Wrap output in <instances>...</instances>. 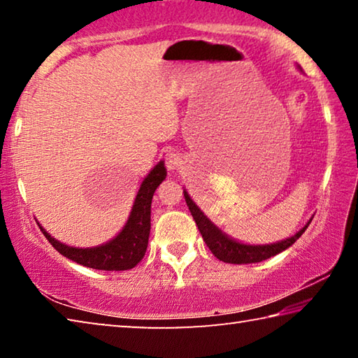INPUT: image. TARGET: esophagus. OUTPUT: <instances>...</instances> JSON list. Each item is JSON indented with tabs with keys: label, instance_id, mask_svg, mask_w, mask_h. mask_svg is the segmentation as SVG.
I'll list each match as a JSON object with an SVG mask.
<instances>
[{
	"label": "esophagus",
	"instance_id": "esophagus-1",
	"mask_svg": "<svg viewBox=\"0 0 358 358\" xmlns=\"http://www.w3.org/2000/svg\"><path fill=\"white\" fill-rule=\"evenodd\" d=\"M181 164H183V159H181L177 151H171V153L166 155V167L169 171H178Z\"/></svg>",
	"mask_w": 358,
	"mask_h": 358
}]
</instances>
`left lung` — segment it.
Instances as JSON below:
<instances>
[{
	"mask_svg": "<svg viewBox=\"0 0 358 358\" xmlns=\"http://www.w3.org/2000/svg\"><path fill=\"white\" fill-rule=\"evenodd\" d=\"M185 199H186L187 207H189L194 221H196L199 230H201L203 241L210 248V251L215 254V257L227 264H256V262H262V260L268 259L271 256H276V254H280L281 251L287 250L290 245H294L295 241L301 237V234L305 232L306 227L310 226V222H308L299 234L294 235V237H290L284 241H278V243H273V245H264V246L241 245V243H237V241L230 240L221 232L220 229L215 227L213 224L208 221V217L197 208V205L191 201V197L187 196L186 191H185Z\"/></svg>",
	"mask_w": 358,
	"mask_h": 358,
	"instance_id": "1",
	"label": "left lung"
}]
</instances>
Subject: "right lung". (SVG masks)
Here are the masks:
<instances>
[{
	"mask_svg": "<svg viewBox=\"0 0 358 358\" xmlns=\"http://www.w3.org/2000/svg\"><path fill=\"white\" fill-rule=\"evenodd\" d=\"M166 167L159 162L153 171L148 173V177L143 180V183L138 189L136 197L134 207H132L129 221L126 222L124 229L108 243L98 248H71L59 243L53 237H50L44 229L41 227L42 234L50 241V245L55 250L63 254L74 262L90 266L96 270H107V271H120V270H131L141 262L145 256L148 246L150 237V216H151V199L156 187L166 180Z\"/></svg>",
	"mask_w": 358,
	"mask_h": 358,
	"instance_id": "right-lung-1",
	"label": "right lung"
}]
</instances>
